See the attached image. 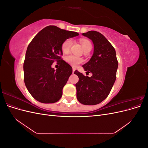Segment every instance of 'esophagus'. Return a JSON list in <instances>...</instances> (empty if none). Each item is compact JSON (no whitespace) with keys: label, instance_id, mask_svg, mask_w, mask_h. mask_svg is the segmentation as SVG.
<instances>
[{"label":"esophagus","instance_id":"1","mask_svg":"<svg viewBox=\"0 0 148 148\" xmlns=\"http://www.w3.org/2000/svg\"><path fill=\"white\" fill-rule=\"evenodd\" d=\"M75 70H76V69H75V68H73V72H72L73 73H74V72H75Z\"/></svg>","mask_w":148,"mask_h":148}]
</instances>
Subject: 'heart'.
Returning <instances> with one entry per match:
<instances>
[{"label": "heart", "mask_w": 148, "mask_h": 148, "mask_svg": "<svg viewBox=\"0 0 148 148\" xmlns=\"http://www.w3.org/2000/svg\"><path fill=\"white\" fill-rule=\"evenodd\" d=\"M72 39L70 38L67 39L65 41H64V42L62 44V50L63 51V52L67 53L69 52L70 47L71 46V44H72ZM80 42L82 44V46L84 51L88 50V49H91L92 44L89 40L86 39H80ZM65 59L68 63H69L71 65H72L73 66H76L82 62V59L81 58L72 55L66 56Z\"/></svg>", "instance_id": "obj_1"}]
</instances>
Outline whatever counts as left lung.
<instances>
[{
  "label": "left lung",
  "instance_id": "obj_1",
  "mask_svg": "<svg viewBox=\"0 0 148 148\" xmlns=\"http://www.w3.org/2000/svg\"><path fill=\"white\" fill-rule=\"evenodd\" d=\"M94 44L91 59L83 65L91 77L84 76L77 70L78 82L75 84L78 101L84 105L99 104L108 96L116 79L118 61L115 49L104 35L96 31L82 34Z\"/></svg>",
  "mask_w": 148,
  "mask_h": 148
}]
</instances>
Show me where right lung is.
<instances>
[{
	"label": "right lung",
	"mask_w": 148,
	"mask_h": 148,
	"mask_svg": "<svg viewBox=\"0 0 148 148\" xmlns=\"http://www.w3.org/2000/svg\"><path fill=\"white\" fill-rule=\"evenodd\" d=\"M78 35L77 32L48 26L28 45L23 64L24 81L36 100L47 104L61 98L62 89L72 73L71 66L61 59L62 44L66 39ZM55 61L60 65L56 71L51 66Z\"/></svg>",
	"instance_id": "1"
}]
</instances>
